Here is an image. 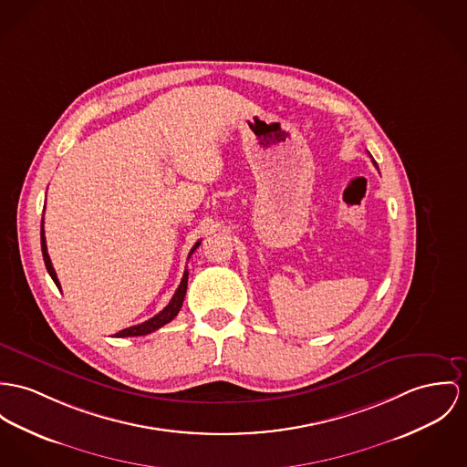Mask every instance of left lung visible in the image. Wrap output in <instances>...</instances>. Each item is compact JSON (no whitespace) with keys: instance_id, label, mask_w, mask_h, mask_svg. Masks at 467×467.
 Listing matches in <instances>:
<instances>
[{"instance_id":"8db88e82","label":"left lung","mask_w":467,"mask_h":467,"mask_svg":"<svg viewBox=\"0 0 467 467\" xmlns=\"http://www.w3.org/2000/svg\"><path fill=\"white\" fill-rule=\"evenodd\" d=\"M375 165H377V163H375Z\"/></svg>"}]
</instances>
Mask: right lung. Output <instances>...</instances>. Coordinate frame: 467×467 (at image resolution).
<instances>
[{"label": "right lung", "mask_w": 467, "mask_h": 467, "mask_svg": "<svg viewBox=\"0 0 467 467\" xmlns=\"http://www.w3.org/2000/svg\"><path fill=\"white\" fill-rule=\"evenodd\" d=\"M199 245H201V242H197V244L193 245V249L190 251L188 257L193 254V251H195ZM40 247H42V257H44V265H46V268H47V274L51 275V279L55 281V285L58 286V289H62V287H60V283H58V277H57V272H55V268H53V265H51L49 254H47L46 236H44V216H42V225H40ZM186 286H188V270H184L182 279H181L180 287L176 289L174 296L171 298L169 306H167L163 311H160L156 317H152V318H150V320H147V322L140 323V325H133V327H128V328H124V330L117 332V334H115V337L145 336V334H150V332L158 330L160 327H163V325L172 322V320L178 317V313H180L181 306H182V300H184V295H186Z\"/></svg>", "instance_id": "add662e5"}]
</instances>
